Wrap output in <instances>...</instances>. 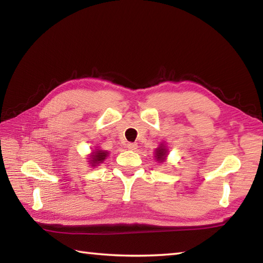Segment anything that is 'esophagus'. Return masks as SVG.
I'll list each match as a JSON object with an SVG mask.
<instances>
[{"label": "esophagus", "instance_id": "obj_1", "mask_svg": "<svg viewBox=\"0 0 263 263\" xmlns=\"http://www.w3.org/2000/svg\"><path fill=\"white\" fill-rule=\"evenodd\" d=\"M137 148H138V144L137 143H135V142L127 143V149L128 150H137Z\"/></svg>", "mask_w": 263, "mask_h": 263}]
</instances>
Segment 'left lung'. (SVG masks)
Returning a JSON list of instances; mask_svg holds the SVG:
<instances>
[{
    "mask_svg": "<svg viewBox=\"0 0 263 263\" xmlns=\"http://www.w3.org/2000/svg\"><path fill=\"white\" fill-rule=\"evenodd\" d=\"M167 156H168V149H167L164 142H160L158 148H156L155 150V159L158 163H164V161H166Z\"/></svg>",
    "mask_w": 263,
    "mask_h": 263,
    "instance_id": "8db88e82",
    "label": "left lung"
}]
</instances>
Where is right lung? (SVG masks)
Instances as JSON below:
<instances>
[{"mask_svg": "<svg viewBox=\"0 0 263 263\" xmlns=\"http://www.w3.org/2000/svg\"><path fill=\"white\" fill-rule=\"evenodd\" d=\"M109 153L107 150H102L100 147H95V149L91 150V153L88 156V164L91 167H96L99 166V164H102L103 161L108 157Z\"/></svg>", "mask_w": 263, "mask_h": 263, "instance_id": "add662e5", "label": "right lung"}]
</instances>
